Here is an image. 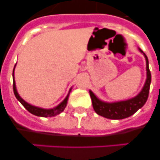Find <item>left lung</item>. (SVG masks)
I'll list each match as a JSON object with an SVG mask.
<instances>
[{
	"label": "left lung",
	"mask_w": 160,
	"mask_h": 160,
	"mask_svg": "<svg viewBox=\"0 0 160 160\" xmlns=\"http://www.w3.org/2000/svg\"><path fill=\"white\" fill-rule=\"evenodd\" d=\"M139 50L144 55L145 59H146V70H147V79H146V82H145V84L142 90L135 98L126 101L112 102V103H108V102L99 100L95 96L94 93L91 90H90V95L91 97L93 109L98 115L102 116L108 119H124V118H127V117L133 115L146 103L148 98L152 76H151V72L149 70L148 58L147 55H145L140 48Z\"/></svg>",
	"instance_id": "left-lung-1"
}]
</instances>
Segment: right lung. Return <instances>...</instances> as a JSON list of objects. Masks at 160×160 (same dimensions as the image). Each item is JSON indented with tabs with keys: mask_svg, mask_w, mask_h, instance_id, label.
Segmentation results:
<instances>
[{
	"mask_svg": "<svg viewBox=\"0 0 160 160\" xmlns=\"http://www.w3.org/2000/svg\"><path fill=\"white\" fill-rule=\"evenodd\" d=\"M14 69H15V67H14ZM14 69H13V72H12V79H13V92H14V94H15L16 98H17V100L23 105V107L28 111L29 112H31L33 115L38 116V117H54V116H56L58 114L61 113L62 111L64 110V109L67 106V100H68V97L69 94H70V92L71 90V89L69 91L68 95L67 96V98L62 101L61 103L58 105H57L56 107L53 108V109H42V108H39V107L33 106V105H30V104L27 103L24 100H23L20 97V95L18 94L17 90V88H16V83H15V79H14Z\"/></svg>",
	"mask_w": 160,
	"mask_h": 160,
	"instance_id": "add662e5",
	"label": "right lung"
}]
</instances>
